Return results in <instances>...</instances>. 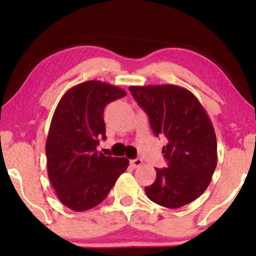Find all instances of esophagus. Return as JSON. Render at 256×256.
Instances as JSON below:
<instances>
[{"instance_id":"obj_1","label":"esophagus","mask_w":256,"mask_h":256,"mask_svg":"<svg viewBox=\"0 0 256 256\" xmlns=\"http://www.w3.org/2000/svg\"><path fill=\"white\" fill-rule=\"evenodd\" d=\"M130 164H131V166L134 167V168H138L142 166V164H144V160L140 159V158H136V159H133L130 162Z\"/></svg>"}]
</instances>
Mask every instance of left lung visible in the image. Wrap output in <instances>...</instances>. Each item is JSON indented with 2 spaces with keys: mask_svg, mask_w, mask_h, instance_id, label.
Wrapping results in <instances>:
<instances>
[{
  "mask_svg": "<svg viewBox=\"0 0 256 256\" xmlns=\"http://www.w3.org/2000/svg\"><path fill=\"white\" fill-rule=\"evenodd\" d=\"M130 92L142 107L156 136L168 144L162 148L168 167L156 168L146 196L157 204L176 209L190 203L209 186L216 166L214 125L198 99L175 84L131 86Z\"/></svg>",
  "mask_w": 256,
  "mask_h": 256,
  "instance_id": "obj_1",
  "label": "left lung"
}]
</instances>
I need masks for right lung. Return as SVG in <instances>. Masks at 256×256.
<instances>
[{
    "mask_svg": "<svg viewBox=\"0 0 256 256\" xmlns=\"http://www.w3.org/2000/svg\"><path fill=\"white\" fill-rule=\"evenodd\" d=\"M122 88L97 80L72 86L60 98L46 140L47 174L62 204L73 211L104 201L128 159L105 156L96 146L106 138L104 110L124 97Z\"/></svg>",
    "mask_w": 256,
    "mask_h": 256,
    "instance_id": "right-lung-1",
    "label": "right lung"
}]
</instances>
